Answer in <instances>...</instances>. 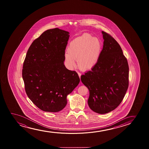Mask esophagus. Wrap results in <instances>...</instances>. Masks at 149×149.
I'll use <instances>...</instances> for the list:
<instances>
[{"mask_svg": "<svg viewBox=\"0 0 149 149\" xmlns=\"http://www.w3.org/2000/svg\"><path fill=\"white\" fill-rule=\"evenodd\" d=\"M78 75H79V77L80 78V76L81 75V74L79 73V72H78Z\"/></svg>", "mask_w": 149, "mask_h": 149, "instance_id": "1", "label": "esophagus"}]
</instances>
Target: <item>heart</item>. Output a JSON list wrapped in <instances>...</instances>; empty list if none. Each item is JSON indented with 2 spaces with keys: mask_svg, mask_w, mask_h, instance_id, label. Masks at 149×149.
<instances>
[{
  "mask_svg": "<svg viewBox=\"0 0 149 149\" xmlns=\"http://www.w3.org/2000/svg\"><path fill=\"white\" fill-rule=\"evenodd\" d=\"M102 44L97 38L84 33L72 41L65 53L66 65L73 68L76 65L82 70H88L96 65L100 57Z\"/></svg>",
  "mask_w": 149,
  "mask_h": 149,
  "instance_id": "1",
  "label": "heart"
}]
</instances>
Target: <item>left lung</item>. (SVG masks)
Here are the masks:
<instances>
[{
    "label": "left lung",
    "instance_id": "8db88e82",
    "mask_svg": "<svg viewBox=\"0 0 149 149\" xmlns=\"http://www.w3.org/2000/svg\"><path fill=\"white\" fill-rule=\"evenodd\" d=\"M103 47L92 69L81 76L90 92L88 105L94 112L105 114L120 104L129 86V65L118 43L102 31Z\"/></svg>",
    "mask_w": 149,
    "mask_h": 149
}]
</instances>
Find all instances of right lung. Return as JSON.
Listing matches in <instances>:
<instances>
[{"mask_svg": "<svg viewBox=\"0 0 149 149\" xmlns=\"http://www.w3.org/2000/svg\"><path fill=\"white\" fill-rule=\"evenodd\" d=\"M70 33L48 29L33 41L23 63L22 77L27 95L43 111L56 112L67 103V97L78 85L74 71L64 65Z\"/></svg>", "mask_w": 149, "mask_h": 149, "instance_id": "add662e5", "label": "right lung"}]
</instances>
